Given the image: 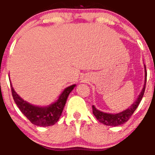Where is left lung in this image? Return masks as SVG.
Listing matches in <instances>:
<instances>
[{"instance_id": "8db88e82", "label": "left lung", "mask_w": 155, "mask_h": 155, "mask_svg": "<svg viewBox=\"0 0 155 155\" xmlns=\"http://www.w3.org/2000/svg\"><path fill=\"white\" fill-rule=\"evenodd\" d=\"M145 84L144 87H143V90H142L141 93H140V96L138 97L137 101L131 105L128 109L126 110L123 111V112H120V113L117 114H109V113H105L101 111L98 110L94 106H92V109H93V114L94 116L96 117L97 119L100 121L101 123H103L104 124L108 126H118L121 124H124L127 122L128 120L130 119L134 112L138 107L139 104L141 102L143 97L144 95L145 90V85H146V79H147V73H146V68L145 66Z\"/></svg>"}]
</instances>
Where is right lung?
I'll return each instance as SVG.
<instances>
[{
    "label": "right lung",
    "mask_w": 155,
    "mask_h": 155,
    "mask_svg": "<svg viewBox=\"0 0 155 155\" xmlns=\"http://www.w3.org/2000/svg\"><path fill=\"white\" fill-rule=\"evenodd\" d=\"M10 85L12 97L21 112L32 124L40 127L54 125L58 121L63 112L69 94L76 86V85H73L65 88L59 96L58 100L54 104L48 107H40L31 105L22 100V98L20 97L14 91L11 84Z\"/></svg>",
    "instance_id": "right-lung-1"
}]
</instances>
